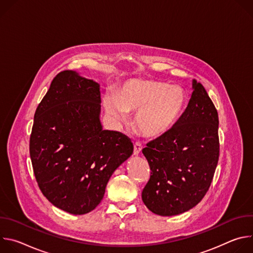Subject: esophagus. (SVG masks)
<instances>
[{
    "instance_id": "34e87169",
    "label": "esophagus",
    "mask_w": 253,
    "mask_h": 253,
    "mask_svg": "<svg viewBox=\"0 0 253 253\" xmlns=\"http://www.w3.org/2000/svg\"><path fill=\"white\" fill-rule=\"evenodd\" d=\"M142 150V145L139 143V142H135L134 144V150H133V153L134 155H138Z\"/></svg>"
}]
</instances>
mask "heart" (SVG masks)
Returning <instances> with one entry per match:
<instances>
[{
  "instance_id": "1",
  "label": "heart",
  "mask_w": 253,
  "mask_h": 253,
  "mask_svg": "<svg viewBox=\"0 0 253 253\" xmlns=\"http://www.w3.org/2000/svg\"><path fill=\"white\" fill-rule=\"evenodd\" d=\"M188 104L187 92L180 86L148 80L132 79L115 94L104 98L105 109L115 122L126 120V112L137 113L135 125L148 138H160L178 124Z\"/></svg>"
}]
</instances>
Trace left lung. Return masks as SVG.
I'll return each mask as SVG.
<instances>
[{"instance_id":"obj_1","label":"left lung","mask_w":253,"mask_h":253,"mask_svg":"<svg viewBox=\"0 0 253 253\" xmlns=\"http://www.w3.org/2000/svg\"><path fill=\"white\" fill-rule=\"evenodd\" d=\"M174 129L142 150L150 178L142 190L147 208L161 216L183 213L208 191L219 158L218 113L201 83Z\"/></svg>"}]
</instances>
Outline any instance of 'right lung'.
I'll return each mask as SVG.
<instances>
[{"mask_svg":"<svg viewBox=\"0 0 253 253\" xmlns=\"http://www.w3.org/2000/svg\"><path fill=\"white\" fill-rule=\"evenodd\" d=\"M100 86L65 70L53 79L34 116L30 156L44 196L71 214L101 202L116 168L133 153L118 131L102 130Z\"/></svg>","mask_w":253,"mask_h":253,"instance_id":"obj_1","label":"right lung"}]
</instances>
